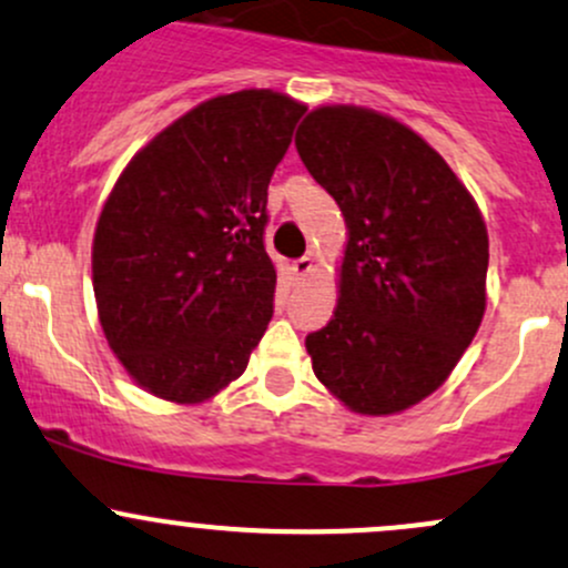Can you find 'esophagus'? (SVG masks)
<instances>
[{"instance_id":"34e87169","label":"esophagus","mask_w":568,"mask_h":568,"mask_svg":"<svg viewBox=\"0 0 568 568\" xmlns=\"http://www.w3.org/2000/svg\"><path fill=\"white\" fill-rule=\"evenodd\" d=\"M313 258H307V255H304V258H296L294 264H291V272H294V277L296 280H302V277H307L310 272H313Z\"/></svg>"}]
</instances>
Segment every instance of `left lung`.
Segmentation results:
<instances>
[{
    "label": "left lung",
    "instance_id": "obj_1",
    "mask_svg": "<svg viewBox=\"0 0 568 568\" xmlns=\"http://www.w3.org/2000/svg\"><path fill=\"white\" fill-rule=\"evenodd\" d=\"M296 152L348 229L337 307L307 334L313 373L348 410L392 416L457 367L487 307V225L419 133L362 105H318Z\"/></svg>",
    "mask_w": 568,
    "mask_h": 568
}]
</instances>
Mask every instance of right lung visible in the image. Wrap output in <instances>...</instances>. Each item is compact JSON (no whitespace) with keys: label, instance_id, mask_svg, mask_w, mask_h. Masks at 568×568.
<instances>
[{"label":"right lung","instance_id":"add662e5","mask_svg":"<svg viewBox=\"0 0 568 568\" xmlns=\"http://www.w3.org/2000/svg\"><path fill=\"white\" fill-rule=\"evenodd\" d=\"M307 105L274 89L217 94L133 154L92 242L100 326L130 378L199 405L247 367L272 321L266 190Z\"/></svg>","mask_w":568,"mask_h":568}]
</instances>
